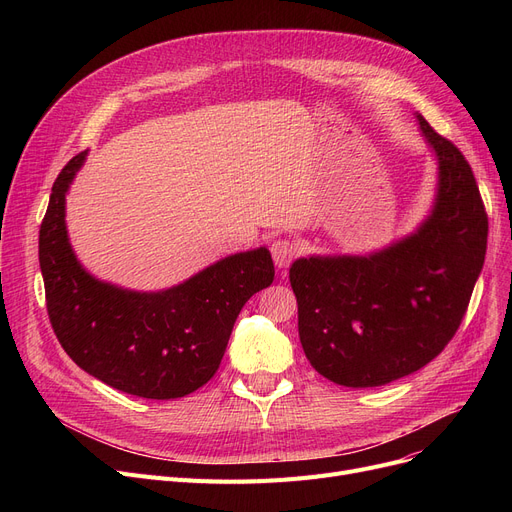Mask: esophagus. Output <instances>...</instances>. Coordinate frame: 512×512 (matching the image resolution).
I'll return each instance as SVG.
<instances>
[{"mask_svg": "<svg viewBox=\"0 0 512 512\" xmlns=\"http://www.w3.org/2000/svg\"><path fill=\"white\" fill-rule=\"evenodd\" d=\"M299 255V245L290 238H278L272 242V257H274V263L280 267V270H284V267H288L294 259H297Z\"/></svg>", "mask_w": 512, "mask_h": 512, "instance_id": "esophagus-1", "label": "esophagus"}]
</instances>
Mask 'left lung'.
<instances>
[{"instance_id": "left-lung-1", "label": "left lung", "mask_w": 512, "mask_h": 512, "mask_svg": "<svg viewBox=\"0 0 512 512\" xmlns=\"http://www.w3.org/2000/svg\"><path fill=\"white\" fill-rule=\"evenodd\" d=\"M438 157V195L415 234L367 257H309L290 267L299 336L317 373L375 388L436 359L459 330L488 247V213L454 143L417 116Z\"/></svg>"}]
</instances>
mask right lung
<instances>
[{
  "label": "right lung",
  "mask_w": 512,
  "mask_h": 512,
  "mask_svg": "<svg viewBox=\"0 0 512 512\" xmlns=\"http://www.w3.org/2000/svg\"><path fill=\"white\" fill-rule=\"evenodd\" d=\"M85 155L53 182L39 230L51 328L68 357L107 386L151 400L191 394L218 371L240 309L274 282L272 255L265 247L236 253L159 292L95 280L76 261L64 220L66 191Z\"/></svg>",
  "instance_id": "add662e5"
}]
</instances>
